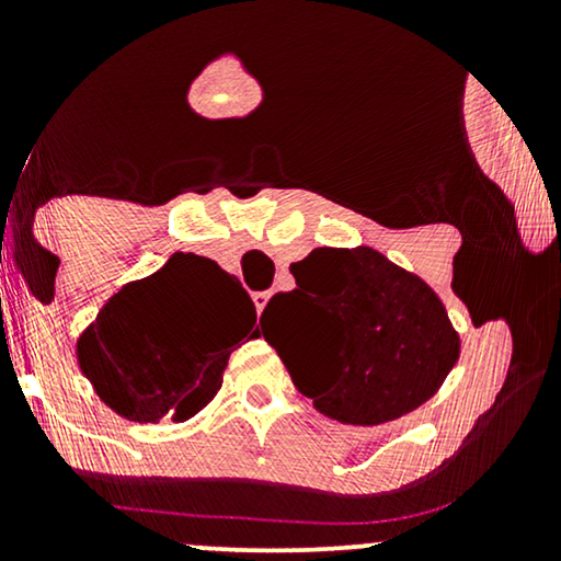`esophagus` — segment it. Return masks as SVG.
I'll use <instances>...</instances> for the list:
<instances>
[{
	"label": "esophagus",
	"mask_w": 561,
	"mask_h": 561,
	"mask_svg": "<svg viewBox=\"0 0 561 561\" xmlns=\"http://www.w3.org/2000/svg\"><path fill=\"white\" fill-rule=\"evenodd\" d=\"M253 302H255V308H259V313H261L263 308H266V302H268L266 289H261V293H253Z\"/></svg>",
	"instance_id": "34e87169"
}]
</instances>
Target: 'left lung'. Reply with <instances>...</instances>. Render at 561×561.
I'll use <instances>...</instances> for the list:
<instances>
[{"label":"left lung","instance_id":"obj_1","mask_svg":"<svg viewBox=\"0 0 561 561\" xmlns=\"http://www.w3.org/2000/svg\"><path fill=\"white\" fill-rule=\"evenodd\" d=\"M289 272L295 289L266 302L261 332L321 414L382 424L435 396L459 358V334L420 276L371 248H317ZM279 320L294 321L295 348L271 337Z\"/></svg>","mask_w":561,"mask_h":561}]
</instances>
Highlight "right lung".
I'll use <instances>...</instances> for the list:
<instances>
[{"label": "right lung", "mask_w": 561, "mask_h": 561, "mask_svg": "<svg viewBox=\"0 0 561 561\" xmlns=\"http://www.w3.org/2000/svg\"><path fill=\"white\" fill-rule=\"evenodd\" d=\"M253 324L255 306L234 276L203 255L173 253L102 306L79 340V364L121 416L184 422L221 388Z\"/></svg>", "instance_id": "obj_1"}]
</instances>
